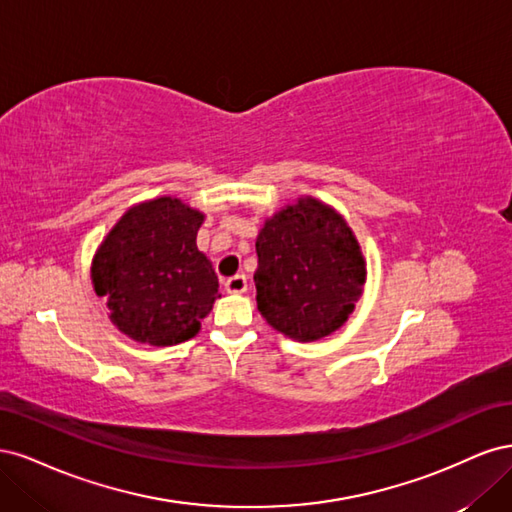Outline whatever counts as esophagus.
Returning a JSON list of instances; mask_svg holds the SVG:
<instances>
[{"instance_id":"obj_1","label":"esophagus","mask_w":512,"mask_h":512,"mask_svg":"<svg viewBox=\"0 0 512 512\" xmlns=\"http://www.w3.org/2000/svg\"><path fill=\"white\" fill-rule=\"evenodd\" d=\"M224 288L230 294H243L247 290L245 275H232V277H228V280L224 282Z\"/></svg>"}]
</instances>
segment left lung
Wrapping results in <instances>:
<instances>
[{
  "label": "left lung",
  "instance_id": "1",
  "mask_svg": "<svg viewBox=\"0 0 512 512\" xmlns=\"http://www.w3.org/2000/svg\"><path fill=\"white\" fill-rule=\"evenodd\" d=\"M256 303L275 331L316 342L352 314L365 286V258L333 207L305 196L265 220L256 239Z\"/></svg>",
  "mask_w": 512,
  "mask_h": 512
}]
</instances>
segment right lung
<instances>
[{
	"mask_svg": "<svg viewBox=\"0 0 512 512\" xmlns=\"http://www.w3.org/2000/svg\"><path fill=\"white\" fill-rule=\"evenodd\" d=\"M203 220L179 198L160 196L130 207L100 243L91 282L134 342H188L220 297L218 275L196 245Z\"/></svg>",
	"mask_w": 512,
	"mask_h": 512,
	"instance_id": "obj_1",
	"label": "right lung"
}]
</instances>
